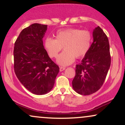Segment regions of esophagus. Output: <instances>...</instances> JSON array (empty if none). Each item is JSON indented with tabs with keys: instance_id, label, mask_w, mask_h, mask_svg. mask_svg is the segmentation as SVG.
<instances>
[{
	"instance_id": "obj_1",
	"label": "esophagus",
	"mask_w": 125,
	"mask_h": 125,
	"mask_svg": "<svg viewBox=\"0 0 125 125\" xmlns=\"http://www.w3.org/2000/svg\"><path fill=\"white\" fill-rule=\"evenodd\" d=\"M65 67H60V71L61 72H62V71H64V70H65Z\"/></svg>"
}]
</instances>
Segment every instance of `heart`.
Returning <instances> with one entry per match:
<instances>
[{
  "label": "heart",
  "mask_w": 125,
  "mask_h": 125,
  "mask_svg": "<svg viewBox=\"0 0 125 125\" xmlns=\"http://www.w3.org/2000/svg\"><path fill=\"white\" fill-rule=\"evenodd\" d=\"M55 39L48 37L44 41V46L50 57L56 58L61 66H68L74 62L75 57L81 58L89 51L92 42L91 33L86 30L70 28L57 31Z\"/></svg>",
  "instance_id": "1"
}]
</instances>
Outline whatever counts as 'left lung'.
I'll list each match as a JSON object with an SVG mask.
<instances>
[{"mask_svg": "<svg viewBox=\"0 0 125 125\" xmlns=\"http://www.w3.org/2000/svg\"><path fill=\"white\" fill-rule=\"evenodd\" d=\"M94 41L89 51L76 66L72 81L74 91L82 95H89L102 86L110 68L111 58L107 36L97 26L93 31Z\"/></svg>", "mask_w": 125, "mask_h": 125, "instance_id": "8db88e82", "label": "left lung"}]
</instances>
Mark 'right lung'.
Returning a JSON list of instances; mask_svg holds the SVG:
<instances>
[{"label": "right lung", "instance_id": "obj_1", "mask_svg": "<svg viewBox=\"0 0 125 125\" xmlns=\"http://www.w3.org/2000/svg\"><path fill=\"white\" fill-rule=\"evenodd\" d=\"M48 26L33 23L23 29L15 43L14 70L26 89L37 95L53 87L59 67L44 49L43 38Z\"/></svg>", "mask_w": 125, "mask_h": 125}]
</instances>
